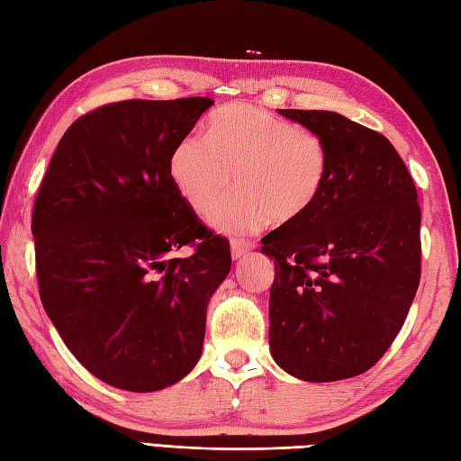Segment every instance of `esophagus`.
<instances>
[{"mask_svg":"<svg viewBox=\"0 0 461 461\" xmlns=\"http://www.w3.org/2000/svg\"><path fill=\"white\" fill-rule=\"evenodd\" d=\"M230 249H232V258L239 260V258L247 255L249 250L255 249V244L249 242V240H242V239H234L232 244H230Z\"/></svg>","mask_w":461,"mask_h":461,"instance_id":"esophagus-1","label":"esophagus"}]
</instances>
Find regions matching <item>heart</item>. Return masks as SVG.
Returning a JSON list of instances; mask_svg holds the SVG:
<instances>
[{"instance_id":"1","label":"heart","mask_w":461,"mask_h":461,"mask_svg":"<svg viewBox=\"0 0 461 461\" xmlns=\"http://www.w3.org/2000/svg\"><path fill=\"white\" fill-rule=\"evenodd\" d=\"M328 171L321 135L249 103L214 111L204 137L181 139L168 158L176 193L204 219L237 183L239 194L217 214V227L230 234L255 232L268 219L304 217L321 199Z\"/></svg>"}]
</instances>
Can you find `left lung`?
Masks as SVG:
<instances>
[{"label":"left lung","mask_w":461,"mask_h":461,"mask_svg":"<svg viewBox=\"0 0 461 461\" xmlns=\"http://www.w3.org/2000/svg\"><path fill=\"white\" fill-rule=\"evenodd\" d=\"M278 113L324 139L330 171L304 217L262 239L275 258L270 354L300 380L354 378L386 354L416 296L418 191L378 131L334 111Z\"/></svg>","instance_id":"left-lung-1"}]
</instances>
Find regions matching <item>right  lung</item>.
I'll return each instance as SVG.
<instances>
[{"instance_id": "right-lung-1", "label": "right lung", "mask_w": 461, "mask_h": 461, "mask_svg": "<svg viewBox=\"0 0 461 461\" xmlns=\"http://www.w3.org/2000/svg\"><path fill=\"white\" fill-rule=\"evenodd\" d=\"M212 103L127 99L86 113L37 191L43 308L69 352L109 386L163 390L201 358L230 244L176 193L168 158ZM185 243L194 255L176 259Z\"/></svg>"}]
</instances>
